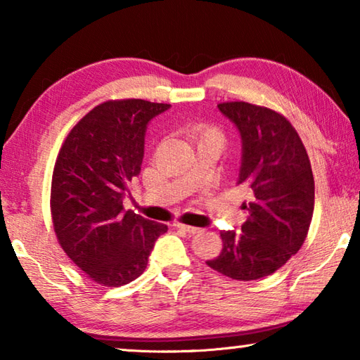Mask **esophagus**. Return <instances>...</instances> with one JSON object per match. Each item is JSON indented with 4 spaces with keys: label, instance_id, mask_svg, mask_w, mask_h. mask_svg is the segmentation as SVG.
I'll list each match as a JSON object with an SVG mask.
<instances>
[{
    "label": "esophagus",
    "instance_id": "obj_1",
    "mask_svg": "<svg viewBox=\"0 0 360 360\" xmlns=\"http://www.w3.org/2000/svg\"><path fill=\"white\" fill-rule=\"evenodd\" d=\"M176 227H178L182 231H186V233H188V235H195V233H198V231H200L198 227H192V225H186V224H181V222L176 224Z\"/></svg>",
    "mask_w": 360,
    "mask_h": 360
}]
</instances>
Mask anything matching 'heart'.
<instances>
[{"instance_id":"heart-1","label":"heart","mask_w":360,"mask_h":360,"mask_svg":"<svg viewBox=\"0 0 360 360\" xmlns=\"http://www.w3.org/2000/svg\"><path fill=\"white\" fill-rule=\"evenodd\" d=\"M191 136L195 138V139H203V138H219V139H222L221 131L214 129V127H210V125L195 127V129H192V131H191Z\"/></svg>"}]
</instances>
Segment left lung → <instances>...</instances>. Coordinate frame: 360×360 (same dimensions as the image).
Listing matches in <instances>:
<instances>
[{
    "instance_id": "left-lung-1",
    "label": "left lung",
    "mask_w": 360,
    "mask_h": 360,
    "mask_svg": "<svg viewBox=\"0 0 360 360\" xmlns=\"http://www.w3.org/2000/svg\"><path fill=\"white\" fill-rule=\"evenodd\" d=\"M240 130L238 184L251 195L241 231H221L222 251L206 265L240 281L265 278L298 252L314 210V178L307 149L283 114L246 101L217 105Z\"/></svg>"
}]
</instances>
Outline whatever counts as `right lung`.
Here are the masks:
<instances>
[{
    "label": "right lung",
    "instance_id": "right-lung-1",
    "mask_svg": "<svg viewBox=\"0 0 360 360\" xmlns=\"http://www.w3.org/2000/svg\"><path fill=\"white\" fill-rule=\"evenodd\" d=\"M167 103L109 100L72 127L52 174L53 231L66 255L96 284L119 288L146 270L168 227L127 211V182L141 172L149 120Z\"/></svg>",
    "mask_w": 360,
    "mask_h": 360
}]
</instances>
